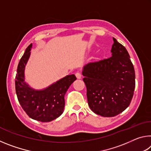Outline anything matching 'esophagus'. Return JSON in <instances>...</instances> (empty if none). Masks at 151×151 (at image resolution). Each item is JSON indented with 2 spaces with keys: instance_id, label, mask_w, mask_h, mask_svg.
<instances>
[{
  "instance_id": "1",
  "label": "esophagus",
  "mask_w": 151,
  "mask_h": 151,
  "mask_svg": "<svg viewBox=\"0 0 151 151\" xmlns=\"http://www.w3.org/2000/svg\"><path fill=\"white\" fill-rule=\"evenodd\" d=\"M75 76H76V77L78 79H80V78H82V75L81 74V73H76V74H75Z\"/></svg>"
}]
</instances>
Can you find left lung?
<instances>
[{
    "mask_svg": "<svg viewBox=\"0 0 151 151\" xmlns=\"http://www.w3.org/2000/svg\"><path fill=\"white\" fill-rule=\"evenodd\" d=\"M112 57L89 63L83 68L88 104L94 113L111 117L131 103L135 88V73L129 52L113 38Z\"/></svg>",
    "mask_w": 151,
    "mask_h": 151,
    "instance_id": "8db88e82",
    "label": "left lung"
}]
</instances>
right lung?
<instances>
[{
	"label": "right lung",
	"mask_w": 151,
	"mask_h": 151,
	"mask_svg": "<svg viewBox=\"0 0 151 151\" xmlns=\"http://www.w3.org/2000/svg\"><path fill=\"white\" fill-rule=\"evenodd\" d=\"M32 44L20 58L15 78L18 100L30 118L40 122H50L60 116L65 107V95L76 78L67 75L43 90H35L24 82V68L30 55Z\"/></svg>",
	"instance_id": "obj_1"
}]
</instances>
